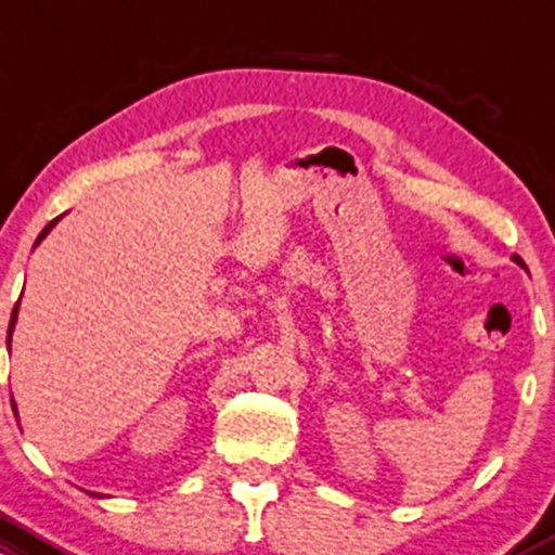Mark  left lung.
Masks as SVG:
<instances>
[{"instance_id":"1","label":"left lung","mask_w":555,"mask_h":555,"mask_svg":"<svg viewBox=\"0 0 555 555\" xmlns=\"http://www.w3.org/2000/svg\"><path fill=\"white\" fill-rule=\"evenodd\" d=\"M514 260H516V263H521V260H519V258H514Z\"/></svg>"}]
</instances>
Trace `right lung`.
<instances>
[{
    "label": "right lung",
    "mask_w": 555,
    "mask_h": 555,
    "mask_svg": "<svg viewBox=\"0 0 555 555\" xmlns=\"http://www.w3.org/2000/svg\"><path fill=\"white\" fill-rule=\"evenodd\" d=\"M54 223H57V218H54V221L52 223H47V227H44V231H41V234H39V240H36V245H39V242L41 240H44V236L47 234H50V229L54 227ZM15 321H17V306H15V310H12V319H10V337H12V328H15ZM10 337H8V343H10ZM15 416H17V411H15Z\"/></svg>",
    "instance_id": "obj_1"
}]
</instances>
